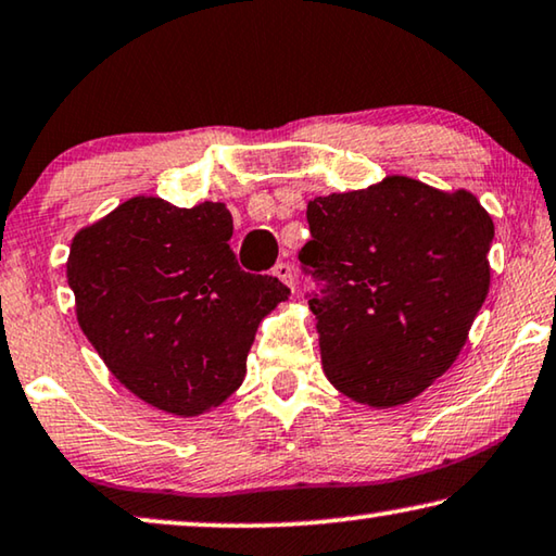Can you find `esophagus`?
Returning <instances> with one entry per match:
<instances>
[{
	"instance_id": "1",
	"label": "esophagus",
	"mask_w": 556,
	"mask_h": 556,
	"mask_svg": "<svg viewBox=\"0 0 556 556\" xmlns=\"http://www.w3.org/2000/svg\"><path fill=\"white\" fill-rule=\"evenodd\" d=\"M275 277L279 279V281H285V285L289 287V289H294V269L289 267L287 262H279L277 267H275Z\"/></svg>"
}]
</instances>
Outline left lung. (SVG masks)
<instances>
[{
	"label": "left lung",
	"mask_w": 556,
	"mask_h": 556,
	"mask_svg": "<svg viewBox=\"0 0 556 556\" xmlns=\"http://www.w3.org/2000/svg\"><path fill=\"white\" fill-rule=\"evenodd\" d=\"M304 267L333 389L368 408L416 399L455 364L490 292L495 225L468 190L389 175L306 205Z\"/></svg>",
	"instance_id": "obj_1"
}]
</instances>
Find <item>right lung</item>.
Here are the masks:
<instances>
[{"instance_id":"add662e5","label":"right lung","mask_w":556,"mask_h":556,"mask_svg":"<svg viewBox=\"0 0 556 556\" xmlns=\"http://www.w3.org/2000/svg\"><path fill=\"white\" fill-rule=\"evenodd\" d=\"M225 202L175 207L138 195L72 240L76 319L109 371L140 401L202 416L240 389L260 321L289 289L242 271Z\"/></svg>"}]
</instances>
